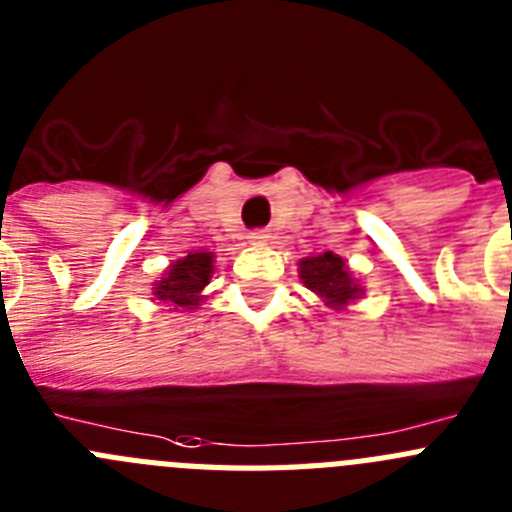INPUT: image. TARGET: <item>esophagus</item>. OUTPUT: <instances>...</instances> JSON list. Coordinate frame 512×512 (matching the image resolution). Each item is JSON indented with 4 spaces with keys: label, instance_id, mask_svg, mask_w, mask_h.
I'll return each instance as SVG.
<instances>
[{
    "label": "esophagus",
    "instance_id": "1",
    "mask_svg": "<svg viewBox=\"0 0 512 512\" xmlns=\"http://www.w3.org/2000/svg\"><path fill=\"white\" fill-rule=\"evenodd\" d=\"M248 238H251V243H264L269 241V231H264V228H259V231H251L248 233Z\"/></svg>",
    "mask_w": 512,
    "mask_h": 512
}]
</instances>
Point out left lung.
I'll return each instance as SVG.
<instances>
[{
	"label": "left lung",
	"instance_id": "obj_1",
	"mask_svg": "<svg viewBox=\"0 0 512 512\" xmlns=\"http://www.w3.org/2000/svg\"><path fill=\"white\" fill-rule=\"evenodd\" d=\"M299 276H302L304 287L312 289L314 294H320L332 307H342V304L353 302L363 292L355 284L345 261L332 251L307 256L304 261H299Z\"/></svg>",
	"mask_w": 512,
	"mask_h": 512
}]
</instances>
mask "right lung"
<instances>
[{"label": "right lung", "mask_w": 512, "mask_h": 512, "mask_svg": "<svg viewBox=\"0 0 512 512\" xmlns=\"http://www.w3.org/2000/svg\"><path fill=\"white\" fill-rule=\"evenodd\" d=\"M213 276V253H187L185 259L170 266V271L162 276L154 297L164 304H175V307L192 309L200 302V292L210 284Z\"/></svg>", "instance_id": "add662e5"}]
</instances>
